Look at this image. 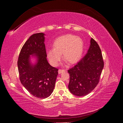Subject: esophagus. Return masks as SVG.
<instances>
[{
  "instance_id": "esophagus-1",
  "label": "esophagus",
  "mask_w": 123,
  "mask_h": 123,
  "mask_svg": "<svg viewBox=\"0 0 123 123\" xmlns=\"http://www.w3.org/2000/svg\"><path fill=\"white\" fill-rule=\"evenodd\" d=\"M65 71H66L65 70H62V69H59L58 71L59 74H61L62 72H65Z\"/></svg>"
}]
</instances>
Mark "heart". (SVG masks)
I'll return each mask as SVG.
<instances>
[{"label":"heart","instance_id":"b5f03b06","mask_svg":"<svg viewBox=\"0 0 123 123\" xmlns=\"http://www.w3.org/2000/svg\"><path fill=\"white\" fill-rule=\"evenodd\" d=\"M84 49L83 39L79 37L68 34L59 37L53 43V49L47 51V56L50 64L56 66L61 61L62 54L63 59L70 64H75L82 56Z\"/></svg>","mask_w":123,"mask_h":123}]
</instances>
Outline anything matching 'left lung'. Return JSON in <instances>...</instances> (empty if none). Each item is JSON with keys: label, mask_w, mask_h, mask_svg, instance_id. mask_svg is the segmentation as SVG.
<instances>
[{"label": "left lung", "mask_w": 123, "mask_h": 123, "mask_svg": "<svg viewBox=\"0 0 123 123\" xmlns=\"http://www.w3.org/2000/svg\"><path fill=\"white\" fill-rule=\"evenodd\" d=\"M104 65L101 50L92 38L87 53L75 66L68 70L70 92L77 96L90 93L99 82Z\"/></svg>", "instance_id": "obj_1"}]
</instances>
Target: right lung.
<instances>
[{"instance_id":"1","label":"right lung","mask_w":123,"mask_h":123,"mask_svg":"<svg viewBox=\"0 0 123 123\" xmlns=\"http://www.w3.org/2000/svg\"><path fill=\"white\" fill-rule=\"evenodd\" d=\"M44 35L39 33L30 37L21 48L17 62L21 84L39 98H46L53 92L58 70L47 59ZM31 55L36 59L34 64L31 62Z\"/></svg>"}]
</instances>
